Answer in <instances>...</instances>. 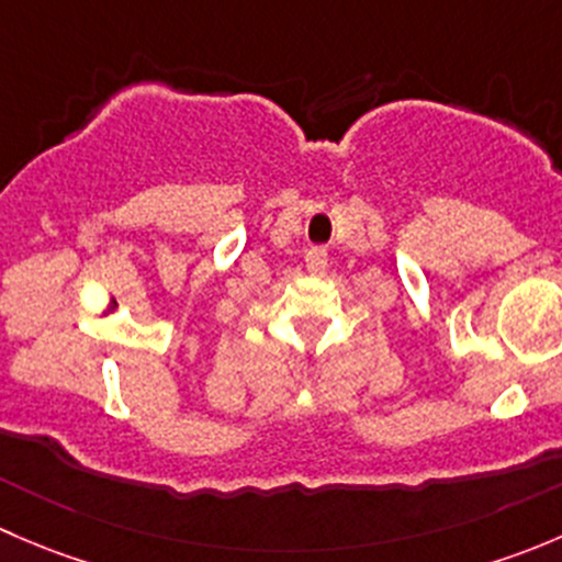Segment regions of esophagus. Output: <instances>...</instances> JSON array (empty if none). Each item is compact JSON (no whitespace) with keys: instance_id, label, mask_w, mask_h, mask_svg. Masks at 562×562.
Instances as JSON below:
<instances>
[{"instance_id":"34e87169","label":"esophagus","mask_w":562,"mask_h":562,"mask_svg":"<svg viewBox=\"0 0 562 562\" xmlns=\"http://www.w3.org/2000/svg\"><path fill=\"white\" fill-rule=\"evenodd\" d=\"M326 260H328L326 249H323V247H313V249H310V252H307V269L315 271V274H317V271L326 269Z\"/></svg>"}]
</instances>
